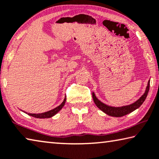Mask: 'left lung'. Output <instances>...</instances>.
<instances>
[{
	"instance_id": "1",
	"label": "left lung",
	"mask_w": 159,
	"mask_h": 159,
	"mask_svg": "<svg viewBox=\"0 0 159 159\" xmlns=\"http://www.w3.org/2000/svg\"><path fill=\"white\" fill-rule=\"evenodd\" d=\"M149 87H150V80H148V84H147V86H146L144 94H143L140 98H139L138 100H136L135 102H134L133 104H131L129 105H126V106L119 107H111L104 104L103 102L99 101V100L97 98V97L95 96V94L94 92H92V97H93V100L95 104H96V106L98 107L99 109H101L102 111L104 112L105 114H107V115L111 116H114V117H121V116H125L126 114H128L129 113H131V112L134 111V110H136V109H138L139 107L143 104V102L145 101L146 97H147L148 90H149Z\"/></svg>"
}]
</instances>
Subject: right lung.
<instances>
[{
  "label": "right lung",
  "mask_w": 159,
  "mask_h": 159,
  "mask_svg": "<svg viewBox=\"0 0 159 159\" xmlns=\"http://www.w3.org/2000/svg\"><path fill=\"white\" fill-rule=\"evenodd\" d=\"M65 102H66V97L63 100L62 103L61 104L60 106H58L57 107H55V109H52V110H50L48 111H46V112H44V113H41V114H30V113H27V112L24 111L25 113L28 114V115L32 116L33 117H35V118H39V119H46V118H50V117H52L53 116H55L56 114L57 113V112H59L63 107H64V105L65 104ZM22 111V110H21Z\"/></svg>",
  "instance_id": "add662e5"
}]
</instances>
